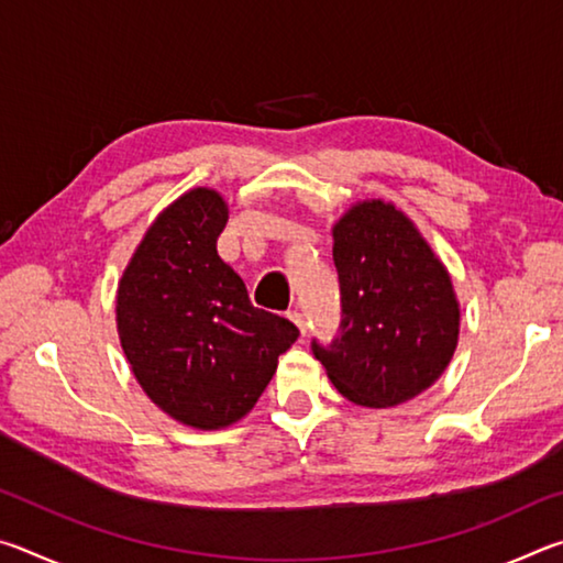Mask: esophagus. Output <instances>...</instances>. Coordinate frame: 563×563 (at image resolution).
Masks as SVG:
<instances>
[{"label":"esophagus","instance_id":"34e87169","mask_svg":"<svg viewBox=\"0 0 563 563\" xmlns=\"http://www.w3.org/2000/svg\"><path fill=\"white\" fill-rule=\"evenodd\" d=\"M288 318L295 322V325H298L300 335H305V332H308V320H305L302 312H298V310H290V312H288Z\"/></svg>","mask_w":563,"mask_h":563}]
</instances>
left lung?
<instances>
[{"instance_id":"8db88e82","label":"left lung","mask_w":563,"mask_h":563,"mask_svg":"<svg viewBox=\"0 0 563 563\" xmlns=\"http://www.w3.org/2000/svg\"><path fill=\"white\" fill-rule=\"evenodd\" d=\"M340 328L312 352L342 397L395 407L430 387L460 335L450 273L393 203H357L332 231Z\"/></svg>"}]
</instances>
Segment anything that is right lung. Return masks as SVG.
<instances>
[{"mask_svg": "<svg viewBox=\"0 0 563 563\" xmlns=\"http://www.w3.org/2000/svg\"><path fill=\"white\" fill-rule=\"evenodd\" d=\"M225 223L216 190H188L148 228L117 298L133 375L166 415L198 430L251 412L300 335L290 320L255 308L218 255Z\"/></svg>", "mask_w": 563, "mask_h": 563, "instance_id": "obj_1", "label": "right lung"}]
</instances>
